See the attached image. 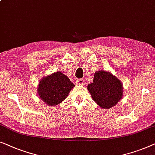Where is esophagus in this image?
<instances>
[{
	"label": "esophagus",
	"mask_w": 155,
	"mask_h": 155,
	"mask_svg": "<svg viewBox=\"0 0 155 155\" xmlns=\"http://www.w3.org/2000/svg\"><path fill=\"white\" fill-rule=\"evenodd\" d=\"M84 83H85V80L84 79H77L76 81V85H79V86H84Z\"/></svg>",
	"instance_id": "esophagus-1"
}]
</instances>
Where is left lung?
<instances>
[{"label": "left lung", "mask_w": 155, "mask_h": 155, "mask_svg": "<svg viewBox=\"0 0 155 155\" xmlns=\"http://www.w3.org/2000/svg\"><path fill=\"white\" fill-rule=\"evenodd\" d=\"M92 99L103 109L115 106L123 97V84L110 71L98 70L95 72L93 83L87 86Z\"/></svg>", "instance_id": "obj_1"}]
</instances>
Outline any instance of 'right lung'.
Segmentation results:
<instances>
[{"mask_svg": "<svg viewBox=\"0 0 155 155\" xmlns=\"http://www.w3.org/2000/svg\"><path fill=\"white\" fill-rule=\"evenodd\" d=\"M74 87V84L64 74L57 71L42 78L38 86V94L45 104L55 106L67 98Z\"/></svg>", "mask_w": 155, "mask_h": 155, "instance_id": "add662e5", "label": "right lung"}]
</instances>
